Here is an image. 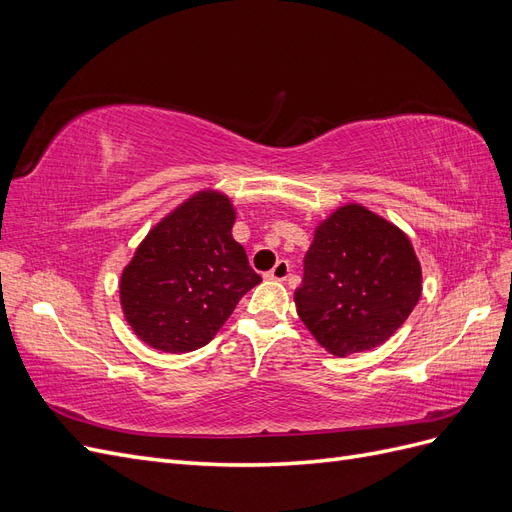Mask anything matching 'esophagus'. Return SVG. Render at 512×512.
<instances>
[{
	"instance_id": "1",
	"label": "esophagus",
	"mask_w": 512,
	"mask_h": 512,
	"mask_svg": "<svg viewBox=\"0 0 512 512\" xmlns=\"http://www.w3.org/2000/svg\"><path fill=\"white\" fill-rule=\"evenodd\" d=\"M288 273H290V262H288V260H277L275 267H273L267 275L271 277V280L282 282V280H286Z\"/></svg>"
}]
</instances>
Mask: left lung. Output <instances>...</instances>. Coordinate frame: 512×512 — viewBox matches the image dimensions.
<instances>
[{
    "label": "left lung",
    "instance_id": "obj_1",
    "mask_svg": "<svg viewBox=\"0 0 512 512\" xmlns=\"http://www.w3.org/2000/svg\"><path fill=\"white\" fill-rule=\"evenodd\" d=\"M421 299V265L397 226L361 205L316 230L294 290L297 314L335 356L384 344Z\"/></svg>",
    "mask_w": 512,
    "mask_h": 512
}]
</instances>
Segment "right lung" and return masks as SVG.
Instances as JSON below:
<instances>
[{
	"label": "right lung",
	"instance_id": "1",
	"mask_svg": "<svg viewBox=\"0 0 512 512\" xmlns=\"http://www.w3.org/2000/svg\"><path fill=\"white\" fill-rule=\"evenodd\" d=\"M235 211L218 192H200L153 228L121 275L132 331L162 352L207 346L243 294L262 282L232 239Z\"/></svg>",
	"mask_w": 512,
	"mask_h": 512
}]
</instances>
